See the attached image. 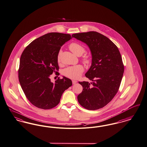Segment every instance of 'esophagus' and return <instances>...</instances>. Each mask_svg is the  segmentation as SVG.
<instances>
[{
	"mask_svg": "<svg viewBox=\"0 0 147 147\" xmlns=\"http://www.w3.org/2000/svg\"><path fill=\"white\" fill-rule=\"evenodd\" d=\"M76 82H77V81H76V80H72V83H73V84H76Z\"/></svg>",
	"mask_w": 147,
	"mask_h": 147,
	"instance_id": "1",
	"label": "esophagus"
}]
</instances>
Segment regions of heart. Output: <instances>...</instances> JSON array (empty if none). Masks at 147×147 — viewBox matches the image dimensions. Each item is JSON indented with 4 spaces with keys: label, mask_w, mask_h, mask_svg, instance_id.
I'll return each mask as SVG.
<instances>
[{
    "label": "heart",
    "mask_w": 147,
    "mask_h": 147,
    "mask_svg": "<svg viewBox=\"0 0 147 147\" xmlns=\"http://www.w3.org/2000/svg\"><path fill=\"white\" fill-rule=\"evenodd\" d=\"M69 48L73 54L78 56H81L85 51L84 47L80 44L76 42L71 43V45L69 46ZM60 52L59 53V55L57 56L58 61H60ZM85 60L87 63L89 62V61L87 59H85ZM84 68L83 66L80 65L69 66L63 69V74L65 76H67L70 79H78L81 76L82 73L84 72Z\"/></svg>",
    "instance_id": "obj_1"
}]
</instances>
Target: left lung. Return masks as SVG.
Instances as JSON below:
<instances>
[{
  "label": "left lung",
  "mask_w": 147,
  "mask_h": 147,
  "mask_svg": "<svg viewBox=\"0 0 147 147\" xmlns=\"http://www.w3.org/2000/svg\"><path fill=\"white\" fill-rule=\"evenodd\" d=\"M71 36L86 43L92 55L91 66L85 76L92 82H79L83 90L78 100L87 110L101 109L111 101L121 85L124 65L120 52L109 38L96 31Z\"/></svg>",
  "instance_id": "8db88e82"
}]
</instances>
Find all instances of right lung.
Listing matches in <instances>:
<instances>
[{
	"instance_id": "obj_1",
	"label": "right lung",
	"mask_w": 147,
	"mask_h": 147,
	"mask_svg": "<svg viewBox=\"0 0 147 147\" xmlns=\"http://www.w3.org/2000/svg\"><path fill=\"white\" fill-rule=\"evenodd\" d=\"M71 38L69 34L50 32L33 40L22 54L19 81L26 97L38 108L55 107L63 93L72 85L71 79L65 76L55 83L50 79L53 71L59 70L57 56L61 47Z\"/></svg>"
}]
</instances>
